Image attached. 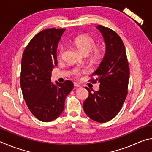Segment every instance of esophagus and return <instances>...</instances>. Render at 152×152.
I'll use <instances>...</instances> for the list:
<instances>
[{
    "instance_id": "obj_1",
    "label": "esophagus",
    "mask_w": 152,
    "mask_h": 152,
    "mask_svg": "<svg viewBox=\"0 0 152 152\" xmlns=\"http://www.w3.org/2000/svg\"><path fill=\"white\" fill-rule=\"evenodd\" d=\"M74 86L75 87H78V88H80V87H81V86L79 84L76 83V82H74Z\"/></svg>"
}]
</instances>
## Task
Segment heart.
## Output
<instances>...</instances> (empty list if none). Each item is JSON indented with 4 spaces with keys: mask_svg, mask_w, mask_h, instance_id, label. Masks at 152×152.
<instances>
[{
    "mask_svg": "<svg viewBox=\"0 0 152 152\" xmlns=\"http://www.w3.org/2000/svg\"><path fill=\"white\" fill-rule=\"evenodd\" d=\"M74 44L76 48L84 55H88L91 52L92 58L96 60L99 58L102 54V49L99 46L96 45V42L93 37L88 35H82L77 36L74 39ZM64 49L61 47L60 50V56H61L63 53ZM72 74L74 76H78L80 74L79 70H73Z\"/></svg>",
    "mask_w": 152,
    "mask_h": 152,
    "instance_id": "1",
    "label": "heart"
}]
</instances>
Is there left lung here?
<instances>
[{
  "instance_id": "1",
  "label": "left lung",
  "mask_w": 152,
  "mask_h": 152,
  "mask_svg": "<svg viewBox=\"0 0 152 152\" xmlns=\"http://www.w3.org/2000/svg\"><path fill=\"white\" fill-rule=\"evenodd\" d=\"M101 33L106 45V52L97 70L92 74L100 82L99 91L91 92L83 103V109L90 119L104 123L119 113L127 97L129 68L124 44L117 33L102 25L96 27Z\"/></svg>"
}]
</instances>
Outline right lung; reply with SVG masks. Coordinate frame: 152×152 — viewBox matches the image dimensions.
<instances>
[{"label": "right lung", "instance_id": "1", "mask_svg": "<svg viewBox=\"0 0 152 152\" xmlns=\"http://www.w3.org/2000/svg\"><path fill=\"white\" fill-rule=\"evenodd\" d=\"M65 29H47L33 37L25 49L21 60L20 84L23 96L34 116L43 122L57 119L64 109L73 82L51 81L57 66V48Z\"/></svg>", "mask_w": 152, "mask_h": 152}]
</instances>
